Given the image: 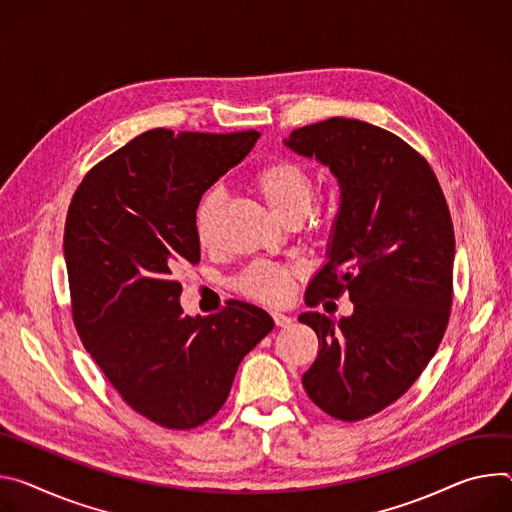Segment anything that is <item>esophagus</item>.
<instances>
[{
  "mask_svg": "<svg viewBox=\"0 0 512 512\" xmlns=\"http://www.w3.org/2000/svg\"><path fill=\"white\" fill-rule=\"evenodd\" d=\"M272 319H274L276 327H287V325H291V321H293L287 313H280V311H272Z\"/></svg>",
  "mask_w": 512,
  "mask_h": 512,
  "instance_id": "obj_1",
  "label": "esophagus"
}]
</instances>
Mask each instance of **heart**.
<instances>
[{"label":"heart","instance_id":"obj_1","mask_svg":"<svg viewBox=\"0 0 512 512\" xmlns=\"http://www.w3.org/2000/svg\"><path fill=\"white\" fill-rule=\"evenodd\" d=\"M252 189L268 203L274 215L282 221L303 217L313 199V179L305 164L293 158H276L262 164L250 177ZM223 207L219 189H209L195 209V234L201 246L215 242L217 217ZM295 266L278 262H254L236 280L234 287L242 295L262 303H282L291 295Z\"/></svg>","mask_w":512,"mask_h":512}]
</instances>
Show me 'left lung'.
Returning <instances> with one entry per match:
<instances>
[{
  "instance_id": "8db88e82",
  "label": "left lung",
  "mask_w": 512,
  "mask_h": 512,
  "mask_svg": "<svg viewBox=\"0 0 512 512\" xmlns=\"http://www.w3.org/2000/svg\"><path fill=\"white\" fill-rule=\"evenodd\" d=\"M285 144L329 166L342 189L327 262L305 303L350 293L354 313L299 315L319 339L303 374L309 399L339 421L392 405L435 356L453 297V225L429 162L378 126L329 118Z\"/></svg>"
}]
</instances>
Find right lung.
I'll return each instance as SVG.
<instances>
[{"instance_id":"1","label":"right lung","mask_w":512,"mask_h":512,"mask_svg":"<svg viewBox=\"0 0 512 512\" xmlns=\"http://www.w3.org/2000/svg\"><path fill=\"white\" fill-rule=\"evenodd\" d=\"M258 132L150 130L95 164L65 223L73 321L91 358L140 415L168 429L209 421L244 356L272 327L256 305L183 313L175 270L201 260L195 209Z\"/></svg>"}]
</instances>
